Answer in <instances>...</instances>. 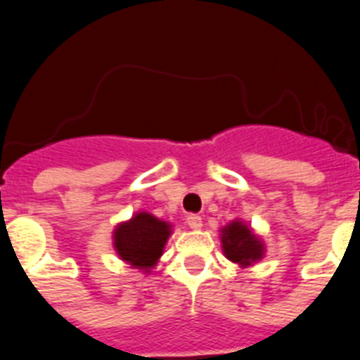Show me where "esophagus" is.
Listing matches in <instances>:
<instances>
[{
  "label": "esophagus",
  "mask_w": 360,
  "mask_h": 360,
  "mask_svg": "<svg viewBox=\"0 0 360 360\" xmlns=\"http://www.w3.org/2000/svg\"><path fill=\"white\" fill-rule=\"evenodd\" d=\"M187 225H189L191 229H202V225H203V221H202V216H198V214H189L187 216Z\"/></svg>",
  "instance_id": "34e87169"
}]
</instances>
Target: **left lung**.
I'll list each match as a JSON object with an SVG mask.
<instances>
[{
    "mask_svg": "<svg viewBox=\"0 0 360 360\" xmlns=\"http://www.w3.org/2000/svg\"><path fill=\"white\" fill-rule=\"evenodd\" d=\"M221 249L227 259L240 266H250L259 262L265 254V245L240 219H234L221 229Z\"/></svg>",
    "mask_w": 360,
    "mask_h": 360,
    "instance_id": "1",
    "label": "left lung"
}]
</instances>
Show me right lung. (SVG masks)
<instances>
[{
	"mask_svg": "<svg viewBox=\"0 0 360 360\" xmlns=\"http://www.w3.org/2000/svg\"><path fill=\"white\" fill-rule=\"evenodd\" d=\"M171 225L149 212H136L131 219L122 221L113 231V247L120 259L139 270L149 272L160 259Z\"/></svg>",
	"mask_w": 360,
	"mask_h": 360,
	"instance_id": "add662e5",
	"label": "right lung"
}]
</instances>
